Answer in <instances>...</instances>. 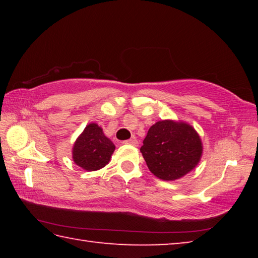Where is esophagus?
I'll use <instances>...</instances> for the list:
<instances>
[{
  "label": "esophagus",
  "mask_w": 258,
  "mask_h": 258,
  "mask_svg": "<svg viewBox=\"0 0 258 258\" xmlns=\"http://www.w3.org/2000/svg\"><path fill=\"white\" fill-rule=\"evenodd\" d=\"M125 145H131V146H134V147H138L139 142L137 139H130V140H126V141H124Z\"/></svg>",
  "instance_id": "1"
}]
</instances>
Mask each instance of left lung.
Masks as SVG:
<instances>
[{"instance_id": "obj_1", "label": "left lung", "mask_w": 258, "mask_h": 258, "mask_svg": "<svg viewBox=\"0 0 258 258\" xmlns=\"http://www.w3.org/2000/svg\"><path fill=\"white\" fill-rule=\"evenodd\" d=\"M140 151L155 176L174 181L198 165L203 143L191 125L166 119L151 126Z\"/></svg>"}]
</instances>
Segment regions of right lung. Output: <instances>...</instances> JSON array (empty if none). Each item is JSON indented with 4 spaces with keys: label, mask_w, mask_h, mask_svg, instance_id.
I'll use <instances>...</instances> for the list:
<instances>
[{
    "label": "right lung",
    "mask_w": 258,
    "mask_h": 258,
    "mask_svg": "<svg viewBox=\"0 0 258 258\" xmlns=\"http://www.w3.org/2000/svg\"><path fill=\"white\" fill-rule=\"evenodd\" d=\"M115 151V145L98 124L91 123L77 138L73 147L74 163L85 171H98L106 166Z\"/></svg>",
    "instance_id": "obj_1"
}]
</instances>
